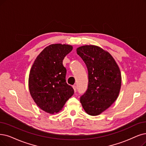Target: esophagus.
I'll return each mask as SVG.
<instances>
[{
  "instance_id": "esophagus-1",
  "label": "esophagus",
  "mask_w": 146,
  "mask_h": 146,
  "mask_svg": "<svg viewBox=\"0 0 146 146\" xmlns=\"http://www.w3.org/2000/svg\"><path fill=\"white\" fill-rule=\"evenodd\" d=\"M72 87H73V89H74V92H76V91H77V86H75V85H74V86H72Z\"/></svg>"
}]
</instances>
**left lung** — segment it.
<instances>
[{
	"label": "left lung",
	"instance_id": "left-lung-1",
	"mask_svg": "<svg viewBox=\"0 0 146 146\" xmlns=\"http://www.w3.org/2000/svg\"><path fill=\"white\" fill-rule=\"evenodd\" d=\"M77 54L88 70V88L80 97L85 111L97 115L117 100L121 83L120 69L108 52L96 45H84L77 49Z\"/></svg>",
	"mask_w": 146,
	"mask_h": 146
}]
</instances>
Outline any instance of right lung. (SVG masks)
I'll list each match as a JSON object with an SVG mask.
<instances>
[{"instance_id": "right-lung-1", "label": "right lung", "mask_w": 146, "mask_h": 146, "mask_svg": "<svg viewBox=\"0 0 146 146\" xmlns=\"http://www.w3.org/2000/svg\"><path fill=\"white\" fill-rule=\"evenodd\" d=\"M72 50L68 44H51L38 56L29 77V89L37 106L44 111L54 114L62 109L74 93L66 81V69L63 60Z\"/></svg>"}]
</instances>
